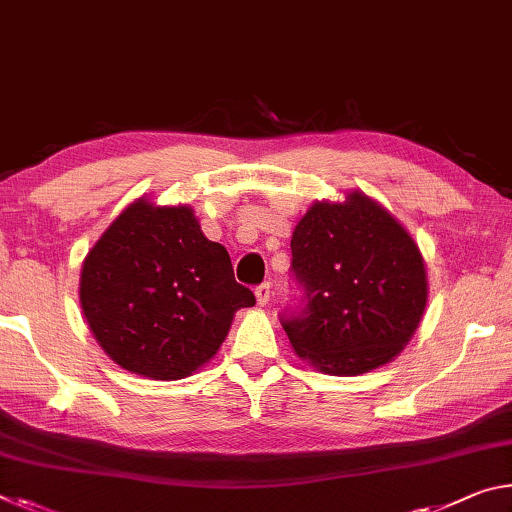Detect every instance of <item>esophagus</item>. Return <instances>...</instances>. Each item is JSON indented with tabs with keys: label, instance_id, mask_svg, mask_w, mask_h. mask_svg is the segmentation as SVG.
Masks as SVG:
<instances>
[{
	"label": "esophagus",
	"instance_id": "34e87169",
	"mask_svg": "<svg viewBox=\"0 0 512 512\" xmlns=\"http://www.w3.org/2000/svg\"><path fill=\"white\" fill-rule=\"evenodd\" d=\"M271 284H259V287L255 289V298H257V305L259 307H266L268 302H271Z\"/></svg>",
	"mask_w": 512,
	"mask_h": 512
}]
</instances>
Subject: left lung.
Masks as SVG:
<instances>
[{
  "instance_id": "obj_1",
  "label": "left lung",
  "mask_w": 512,
  "mask_h": 512,
  "mask_svg": "<svg viewBox=\"0 0 512 512\" xmlns=\"http://www.w3.org/2000/svg\"><path fill=\"white\" fill-rule=\"evenodd\" d=\"M300 305L282 327L300 359L327 375L393 361L427 307V271L413 237L366 194L314 203L291 237Z\"/></svg>"
}]
</instances>
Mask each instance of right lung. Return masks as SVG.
I'll list each match as a JSON object with an SVG mask.
<instances>
[{
    "mask_svg": "<svg viewBox=\"0 0 512 512\" xmlns=\"http://www.w3.org/2000/svg\"><path fill=\"white\" fill-rule=\"evenodd\" d=\"M79 298L94 339L135 375L173 381L210 361L253 291L187 205L126 207L85 257Z\"/></svg>",
    "mask_w": 512,
    "mask_h": 512,
    "instance_id": "right-lung-1",
    "label": "right lung"
}]
</instances>
